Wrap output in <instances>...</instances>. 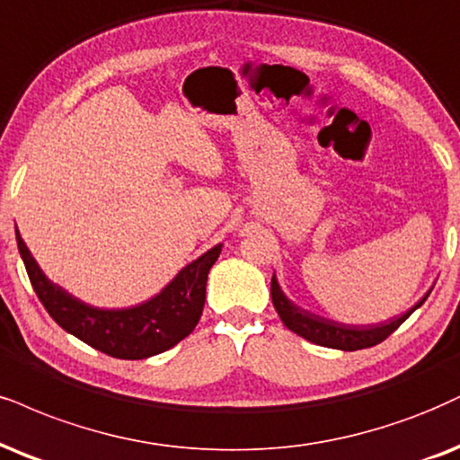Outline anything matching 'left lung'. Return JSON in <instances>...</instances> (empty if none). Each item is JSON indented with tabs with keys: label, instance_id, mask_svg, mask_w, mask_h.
Returning a JSON list of instances; mask_svg holds the SVG:
<instances>
[{
	"label": "left lung",
	"instance_id": "8db88e82",
	"mask_svg": "<svg viewBox=\"0 0 460 460\" xmlns=\"http://www.w3.org/2000/svg\"><path fill=\"white\" fill-rule=\"evenodd\" d=\"M430 294V292H429ZM427 294V296H429ZM270 296H273V305L279 314L281 322L290 328L292 332H296L298 337L307 339V341L315 345H324V348L332 349H343V351H354V349H365L373 348V345L382 343L384 339L390 337L396 328L410 317L420 305L427 300H418L407 314L394 317V320L386 322V324H368V326H354V324H341V322L328 320V317L315 315L311 311L294 305L286 294L281 292L279 283H277L275 275L270 279Z\"/></svg>",
	"mask_w": 460,
	"mask_h": 460
}]
</instances>
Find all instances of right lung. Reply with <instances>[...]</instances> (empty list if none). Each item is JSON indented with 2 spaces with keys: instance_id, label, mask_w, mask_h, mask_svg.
Wrapping results in <instances>:
<instances>
[{
  "instance_id": "right-lung-1",
  "label": "right lung",
  "mask_w": 460,
  "mask_h": 460,
  "mask_svg": "<svg viewBox=\"0 0 460 460\" xmlns=\"http://www.w3.org/2000/svg\"><path fill=\"white\" fill-rule=\"evenodd\" d=\"M16 245L40 303L57 324L92 348L123 360H143L162 354L194 331L207 298L208 270L221 253L219 243L181 269L160 294L145 303L128 309H100L74 298L50 281L19 232Z\"/></svg>"
}]
</instances>
